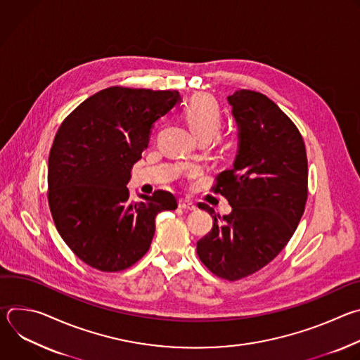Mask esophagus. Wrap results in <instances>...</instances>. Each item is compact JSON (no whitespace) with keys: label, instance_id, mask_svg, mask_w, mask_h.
Masks as SVG:
<instances>
[{"label":"esophagus","instance_id":"1","mask_svg":"<svg viewBox=\"0 0 360 360\" xmlns=\"http://www.w3.org/2000/svg\"><path fill=\"white\" fill-rule=\"evenodd\" d=\"M179 208L186 210V211H195L196 205L189 199H179Z\"/></svg>","mask_w":360,"mask_h":360}]
</instances>
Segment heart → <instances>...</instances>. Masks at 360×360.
I'll list each match as a JSON object with an SVG mask.
<instances>
[{
  "instance_id": "heart-1",
  "label": "heart",
  "mask_w": 360,
  "mask_h": 360,
  "mask_svg": "<svg viewBox=\"0 0 360 360\" xmlns=\"http://www.w3.org/2000/svg\"><path fill=\"white\" fill-rule=\"evenodd\" d=\"M184 118L200 141L212 139L222 124V111L215 98L207 94L195 95L184 108ZM188 174L199 172L198 167H188Z\"/></svg>"
}]
</instances>
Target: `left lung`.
<instances>
[{
    "label": "left lung",
    "mask_w": 360,
    "mask_h": 360,
    "mask_svg": "<svg viewBox=\"0 0 360 360\" xmlns=\"http://www.w3.org/2000/svg\"><path fill=\"white\" fill-rule=\"evenodd\" d=\"M238 125L233 167L217 176L232 212L215 215L196 243L202 264L228 281L249 276L274 261L295 233L307 198V158L296 125L266 95L239 89L228 96Z\"/></svg>",
    "instance_id": "left-lung-1"
}]
</instances>
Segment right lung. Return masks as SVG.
Segmentation results:
<instances>
[{
    "mask_svg": "<svg viewBox=\"0 0 360 360\" xmlns=\"http://www.w3.org/2000/svg\"><path fill=\"white\" fill-rule=\"evenodd\" d=\"M179 102L178 91L111 86L61 124L48 158V202L61 238L86 265L102 272L132 266L149 249L155 217L176 210L167 191L131 202L127 184L153 124Z\"/></svg>",
    "mask_w": 360,
    "mask_h": 360,
    "instance_id": "add662e5",
    "label": "right lung"
}]
</instances>
